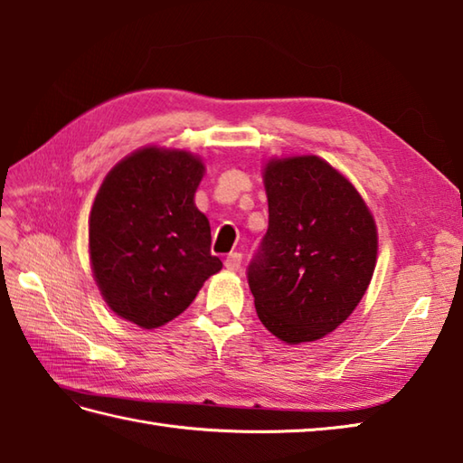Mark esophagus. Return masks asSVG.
Masks as SVG:
<instances>
[{
  "instance_id": "34e87169",
  "label": "esophagus",
  "mask_w": 463,
  "mask_h": 463,
  "mask_svg": "<svg viewBox=\"0 0 463 463\" xmlns=\"http://www.w3.org/2000/svg\"><path fill=\"white\" fill-rule=\"evenodd\" d=\"M241 264H242V254L241 252H231L229 257H226V260H224V267L229 269L231 272L241 270Z\"/></svg>"
}]
</instances>
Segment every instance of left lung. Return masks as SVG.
Listing matches in <instances>:
<instances>
[{
    "label": "left lung",
    "mask_w": 463,
    "mask_h": 463,
    "mask_svg": "<svg viewBox=\"0 0 463 463\" xmlns=\"http://www.w3.org/2000/svg\"><path fill=\"white\" fill-rule=\"evenodd\" d=\"M269 231L247 269L260 322L287 344L336 330L372 280L378 232L346 176L320 156L264 166Z\"/></svg>",
    "instance_id": "1"
}]
</instances>
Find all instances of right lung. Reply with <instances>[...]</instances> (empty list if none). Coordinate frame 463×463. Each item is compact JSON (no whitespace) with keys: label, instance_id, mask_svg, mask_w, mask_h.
Masks as SVG:
<instances>
[{"label":"right lung","instance_id":"obj_1","mask_svg":"<svg viewBox=\"0 0 463 463\" xmlns=\"http://www.w3.org/2000/svg\"><path fill=\"white\" fill-rule=\"evenodd\" d=\"M203 175L193 153L145 146L105 176L90 214V254L117 317L159 328L222 269L211 254L209 219L194 206Z\"/></svg>","mask_w":463,"mask_h":463}]
</instances>
